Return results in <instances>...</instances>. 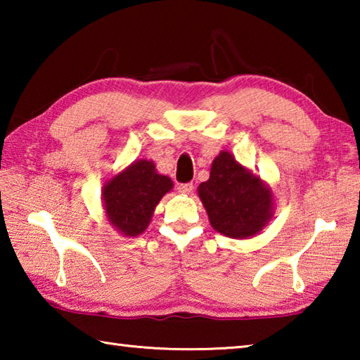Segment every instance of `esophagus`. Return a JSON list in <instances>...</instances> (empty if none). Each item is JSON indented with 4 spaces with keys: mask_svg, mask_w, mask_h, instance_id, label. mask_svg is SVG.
Wrapping results in <instances>:
<instances>
[{
    "mask_svg": "<svg viewBox=\"0 0 360 360\" xmlns=\"http://www.w3.org/2000/svg\"><path fill=\"white\" fill-rule=\"evenodd\" d=\"M178 191H179V193H184V195L192 193V191H193V184H191V182H186V184H179Z\"/></svg>",
    "mask_w": 360,
    "mask_h": 360,
    "instance_id": "34e87169",
    "label": "esophagus"
}]
</instances>
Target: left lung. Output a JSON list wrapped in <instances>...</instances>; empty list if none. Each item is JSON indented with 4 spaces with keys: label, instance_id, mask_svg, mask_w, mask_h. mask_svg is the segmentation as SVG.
<instances>
[{
    "label": "left lung",
    "instance_id": "1",
    "mask_svg": "<svg viewBox=\"0 0 360 360\" xmlns=\"http://www.w3.org/2000/svg\"><path fill=\"white\" fill-rule=\"evenodd\" d=\"M198 195L212 227L230 238L259 233L271 217V192L229 152L214 158L210 179L198 186Z\"/></svg>",
    "mask_w": 360,
    "mask_h": 360
}]
</instances>
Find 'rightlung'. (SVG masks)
Listing matches in <instances>:
<instances>
[{
  "label": "right lung",
  "instance_id": "add662e5",
  "mask_svg": "<svg viewBox=\"0 0 360 360\" xmlns=\"http://www.w3.org/2000/svg\"><path fill=\"white\" fill-rule=\"evenodd\" d=\"M172 187V179L158 174L152 162L131 163L124 173L105 184L103 203L109 222L127 236L143 233L157 203Z\"/></svg>",
  "mask_w": 360,
  "mask_h": 360
}]
</instances>
